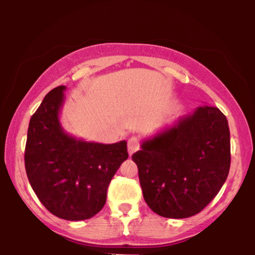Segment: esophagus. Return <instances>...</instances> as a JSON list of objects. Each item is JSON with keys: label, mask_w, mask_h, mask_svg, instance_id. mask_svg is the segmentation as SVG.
Here are the masks:
<instances>
[{"label": "esophagus", "mask_w": 255, "mask_h": 255, "mask_svg": "<svg viewBox=\"0 0 255 255\" xmlns=\"http://www.w3.org/2000/svg\"><path fill=\"white\" fill-rule=\"evenodd\" d=\"M139 146H140V140H139V138L135 137V135H132V137L128 140V149L130 155L133 154L135 151H138Z\"/></svg>", "instance_id": "esophagus-1"}]
</instances>
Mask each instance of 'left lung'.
I'll return each mask as SVG.
<instances>
[{
  "mask_svg": "<svg viewBox=\"0 0 255 255\" xmlns=\"http://www.w3.org/2000/svg\"><path fill=\"white\" fill-rule=\"evenodd\" d=\"M132 160L152 211L166 218L191 217L214 200L229 175L228 120L218 108L198 107L145 139Z\"/></svg>",
  "mask_w": 255,
  "mask_h": 255,
  "instance_id": "1",
  "label": "left lung"
}]
</instances>
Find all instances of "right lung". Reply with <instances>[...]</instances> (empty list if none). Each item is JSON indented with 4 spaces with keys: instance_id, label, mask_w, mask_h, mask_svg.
<instances>
[{
    "instance_id": "right-lung-1",
    "label": "right lung",
    "mask_w": 255,
    "mask_h": 255,
    "mask_svg": "<svg viewBox=\"0 0 255 255\" xmlns=\"http://www.w3.org/2000/svg\"><path fill=\"white\" fill-rule=\"evenodd\" d=\"M65 89H52L31 117L24 160L44 207L66 221H83L102 210L110 181L128 153L125 140L100 144L66 133L59 120Z\"/></svg>"
}]
</instances>
